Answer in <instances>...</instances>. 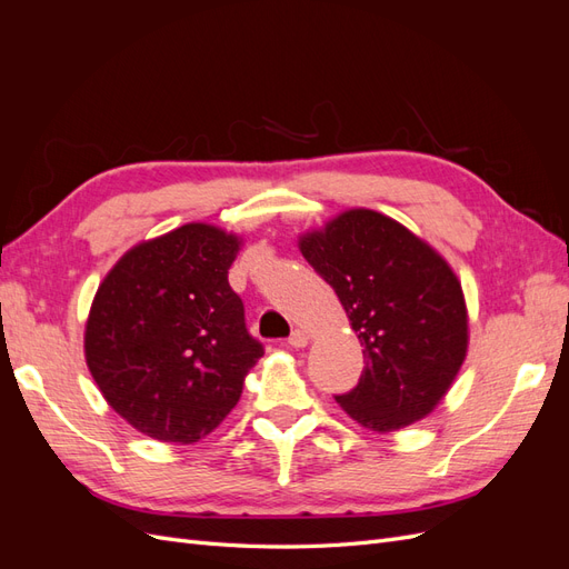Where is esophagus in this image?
Masks as SVG:
<instances>
[{
	"mask_svg": "<svg viewBox=\"0 0 569 569\" xmlns=\"http://www.w3.org/2000/svg\"><path fill=\"white\" fill-rule=\"evenodd\" d=\"M289 343L295 349H303L306 343H308V335L303 330H295V332H291V337H289Z\"/></svg>",
	"mask_w": 569,
	"mask_h": 569,
	"instance_id": "obj_1",
	"label": "esophagus"
}]
</instances>
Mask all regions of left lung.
<instances>
[{"instance_id": "left-lung-1", "label": "left lung", "mask_w": 569, "mask_h": 569, "mask_svg": "<svg viewBox=\"0 0 569 569\" xmlns=\"http://www.w3.org/2000/svg\"><path fill=\"white\" fill-rule=\"evenodd\" d=\"M335 289L366 368L337 403L370 432H396L432 412L468 356V306L446 258L401 222L349 209L299 237Z\"/></svg>"}]
</instances>
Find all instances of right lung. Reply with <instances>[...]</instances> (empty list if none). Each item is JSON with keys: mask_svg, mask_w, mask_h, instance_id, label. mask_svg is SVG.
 Returning <instances> with one entry per match:
<instances>
[{"mask_svg": "<svg viewBox=\"0 0 569 569\" xmlns=\"http://www.w3.org/2000/svg\"><path fill=\"white\" fill-rule=\"evenodd\" d=\"M242 237L209 222L147 239L99 284L84 360L107 403L137 432L194 443L228 418L263 356L228 270Z\"/></svg>", "mask_w": 569, "mask_h": 569, "instance_id": "add662e5", "label": "right lung"}]
</instances>
